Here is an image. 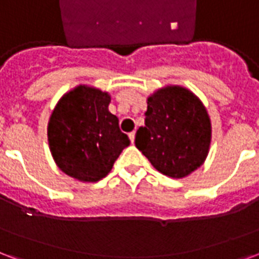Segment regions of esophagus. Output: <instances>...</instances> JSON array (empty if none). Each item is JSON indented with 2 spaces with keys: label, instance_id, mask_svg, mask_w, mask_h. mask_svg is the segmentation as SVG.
Instances as JSON below:
<instances>
[{
  "label": "esophagus",
  "instance_id": "obj_1",
  "mask_svg": "<svg viewBox=\"0 0 259 259\" xmlns=\"http://www.w3.org/2000/svg\"><path fill=\"white\" fill-rule=\"evenodd\" d=\"M128 137H130L131 142H132V143H134V142H135V131L130 132V134H128Z\"/></svg>",
  "mask_w": 259,
  "mask_h": 259
}]
</instances>
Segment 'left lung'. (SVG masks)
Masks as SVG:
<instances>
[{
	"instance_id": "1",
	"label": "left lung",
	"mask_w": 259,
	"mask_h": 259,
	"mask_svg": "<svg viewBox=\"0 0 259 259\" xmlns=\"http://www.w3.org/2000/svg\"><path fill=\"white\" fill-rule=\"evenodd\" d=\"M145 125L135 145L158 172L182 179L205 162L211 125L205 106L191 91L168 85L147 98Z\"/></svg>"
}]
</instances>
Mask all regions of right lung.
<instances>
[{
    "label": "right lung",
    "instance_id": "obj_1",
    "mask_svg": "<svg viewBox=\"0 0 259 259\" xmlns=\"http://www.w3.org/2000/svg\"><path fill=\"white\" fill-rule=\"evenodd\" d=\"M108 93L77 85L58 101L48 125L49 147L64 174L80 182H98L113 168L130 139L109 112Z\"/></svg>",
    "mask_w": 259,
    "mask_h": 259
}]
</instances>
